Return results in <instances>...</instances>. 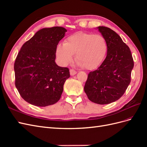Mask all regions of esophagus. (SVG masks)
<instances>
[{
    "label": "esophagus",
    "mask_w": 147,
    "mask_h": 147,
    "mask_svg": "<svg viewBox=\"0 0 147 147\" xmlns=\"http://www.w3.org/2000/svg\"><path fill=\"white\" fill-rule=\"evenodd\" d=\"M77 71H75L74 69H70V74L71 76H73V75H75V74H77Z\"/></svg>",
    "instance_id": "esophagus-1"
}]
</instances>
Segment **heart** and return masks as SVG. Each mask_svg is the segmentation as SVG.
I'll list each match as a JSON object with an SVG mask.
<instances>
[{"label": "heart", "mask_w": 147, "mask_h": 147, "mask_svg": "<svg viewBox=\"0 0 147 147\" xmlns=\"http://www.w3.org/2000/svg\"><path fill=\"white\" fill-rule=\"evenodd\" d=\"M107 50V42L102 35L78 32L70 35L64 43L57 46L56 56L61 65H66L72 61L75 54L78 65L93 70L103 63Z\"/></svg>", "instance_id": "obj_1"}]
</instances>
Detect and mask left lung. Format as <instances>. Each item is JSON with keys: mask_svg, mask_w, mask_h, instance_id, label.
<instances>
[{"mask_svg": "<svg viewBox=\"0 0 147 147\" xmlns=\"http://www.w3.org/2000/svg\"><path fill=\"white\" fill-rule=\"evenodd\" d=\"M108 45L107 56L97 70L88 74L84 87L91 102L100 105L118 100L131 82L134 61L129 48L111 29L99 26Z\"/></svg>", "mask_w": 147, "mask_h": 147, "instance_id": "obj_1", "label": "left lung"}]
</instances>
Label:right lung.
Returning a JSON list of instances; mask_svg holds the SVG:
<instances>
[{"instance_id": "obj_1", "label": "right lung", "mask_w": 147, "mask_h": 147, "mask_svg": "<svg viewBox=\"0 0 147 147\" xmlns=\"http://www.w3.org/2000/svg\"><path fill=\"white\" fill-rule=\"evenodd\" d=\"M66 32L59 26L39 30L18 54L14 64L15 86L28 103L46 107L60 99L70 72L67 67L55 63L56 50Z\"/></svg>"}]
</instances>
